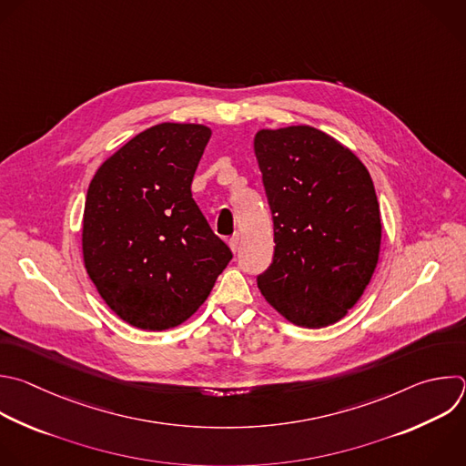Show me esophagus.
<instances>
[{
	"instance_id": "34e87169",
	"label": "esophagus",
	"mask_w": 466,
	"mask_h": 466,
	"mask_svg": "<svg viewBox=\"0 0 466 466\" xmlns=\"http://www.w3.org/2000/svg\"><path fill=\"white\" fill-rule=\"evenodd\" d=\"M228 245H230V250L236 254L238 250H239V234H234L232 238H230V241H228Z\"/></svg>"
}]
</instances>
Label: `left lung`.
I'll return each instance as SVG.
<instances>
[{
    "mask_svg": "<svg viewBox=\"0 0 466 466\" xmlns=\"http://www.w3.org/2000/svg\"><path fill=\"white\" fill-rule=\"evenodd\" d=\"M254 153L276 243L258 287L294 326L337 324L379 263L382 223L371 176L348 146L305 124L259 129Z\"/></svg>",
    "mask_w": 466,
    "mask_h": 466,
    "instance_id": "left-lung-1",
    "label": "left lung"
}]
</instances>
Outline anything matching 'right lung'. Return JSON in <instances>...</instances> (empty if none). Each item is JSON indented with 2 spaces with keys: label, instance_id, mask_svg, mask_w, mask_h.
<instances>
[{
  "label": "right lung",
  "instance_id": "add662e5",
  "mask_svg": "<svg viewBox=\"0 0 466 466\" xmlns=\"http://www.w3.org/2000/svg\"><path fill=\"white\" fill-rule=\"evenodd\" d=\"M212 129L163 122L127 140L93 176L82 219L84 267L133 328L187 322L232 259L192 198Z\"/></svg>",
  "mask_w": 466,
  "mask_h": 466
}]
</instances>
